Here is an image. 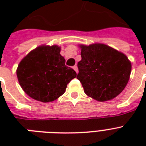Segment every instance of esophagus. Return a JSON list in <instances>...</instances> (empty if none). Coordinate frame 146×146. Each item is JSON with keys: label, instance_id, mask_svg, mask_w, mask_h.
<instances>
[{"label": "esophagus", "instance_id": "esophagus-1", "mask_svg": "<svg viewBox=\"0 0 146 146\" xmlns=\"http://www.w3.org/2000/svg\"><path fill=\"white\" fill-rule=\"evenodd\" d=\"M73 70H74L76 71V73H78V72H79V71H78V67H77V66H74L73 67Z\"/></svg>", "mask_w": 146, "mask_h": 146}]
</instances>
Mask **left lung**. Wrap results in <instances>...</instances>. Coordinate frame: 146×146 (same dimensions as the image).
<instances>
[{"label": "left lung", "instance_id": "8db88e82", "mask_svg": "<svg viewBox=\"0 0 146 146\" xmlns=\"http://www.w3.org/2000/svg\"><path fill=\"white\" fill-rule=\"evenodd\" d=\"M82 60L78 62L77 78L85 93L98 102L120 95L131 73V62L123 53L107 44H80Z\"/></svg>", "mask_w": 146, "mask_h": 146}]
</instances>
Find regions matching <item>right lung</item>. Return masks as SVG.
I'll return each mask as SVG.
<instances>
[{"mask_svg": "<svg viewBox=\"0 0 146 146\" xmlns=\"http://www.w3.org/2000/svg\"><path fill=\"white\" fill-rule=\"evenodd\" d=\"M60 47L41 45L31 50L19 62L17 76L20 86L33 99L50 102L65 92L76 73L65 65Z\"/></svg>", "mask_w": 146, "mask_h": 146, "instance_id": "obj_1", "label": "right lung"}]
</instances>
